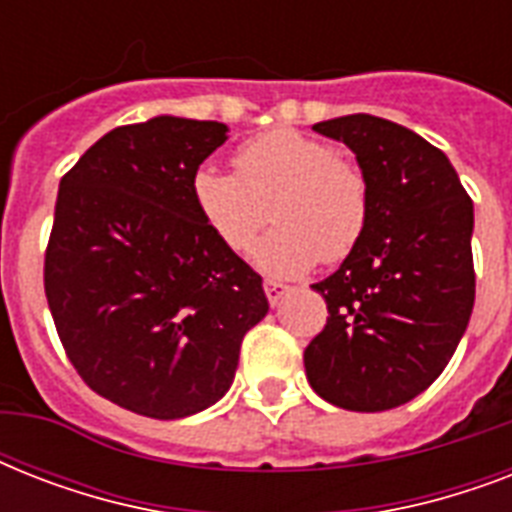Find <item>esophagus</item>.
Here are the masks:
<instances>
[{"mask_svg": "<svg viewBox=\"0 0 512 512\" xmlns=\"http://www.w3.org/2000/svg\"><path fill=\"white\" fill-rule=\"evenodd\" d=\"M263 287H265V295H268V303H271L273 308H276V305L281 303V297L289 292V287H284V284H279V281H271V279L265 281Z\"/></svg>", "mask_w": 512, "mask_h": 512, "instance_id": "esophagus-1", "label": "esophagus"}]
</instances>
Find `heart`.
Here are the masks:
<instances>
[{"label": "heart", "mask_w": 512, "mask_h": 512, "mask_svg": "<svg viewBox=\"0 0 512 512\" xmlns=\"http://www.w3.org/2000/svg\"><path fill=\"white\" fill-rule=\"evenodd\" d=\"M233 164L236 172L201 164L191 177L193 204L225 247L244 252L273 207L279 228L252 252L273 279H295L356 249L369 223V188L332 143L281 127L239 146Z\"/></svg>", "instance_id": "1"}]
</instances>
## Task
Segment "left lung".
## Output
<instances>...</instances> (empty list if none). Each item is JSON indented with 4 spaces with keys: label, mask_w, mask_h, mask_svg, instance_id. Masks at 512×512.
Segmentation results:
<instances>
[{
    "label": "left lung",
    "mask_w": 512,
    "mask_h": 512,
    "mask_svg": "<svg viewBox=\"0 0 512 512\" xmlns=\"http://www.w3.org/2000/svg\"><path fill=\"white\" fill-rule=\"evenodd\" d=\"M313 130L356 154L369 223L340 268L313 284L329 319L305 348V374L340 409H396L433 385L468 329L473 201L444 151L401 124L350 114Z\"/></svg>",
    "instance_id": "8db88e82"
}]
</instances>
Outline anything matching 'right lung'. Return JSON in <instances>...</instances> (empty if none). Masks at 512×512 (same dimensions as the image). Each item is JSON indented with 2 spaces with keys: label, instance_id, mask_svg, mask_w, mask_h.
I'll use <instances>...</instances> for the list:
<instances>
[{
  "label": "right lung",
  "instance_id": "1",
  "mask_svg": "<svg viewBox=\"0 0 512 512\" xmlns=\"http://www.w3.org/2000/svg\"><path fill=\"white\" fill-rule=\"evenodd\" d=\"M228 140L220 122L116 127L60 180L44 292L95 393L180 420L228 393L241 340L268 313L263 279L201 220L191 177Z\"/></svg>",
  "mask_w": 512,
  "mask_h": 512
}]
</instances>
